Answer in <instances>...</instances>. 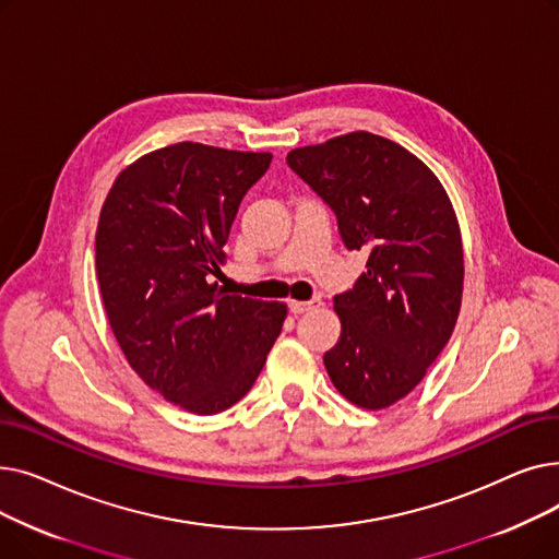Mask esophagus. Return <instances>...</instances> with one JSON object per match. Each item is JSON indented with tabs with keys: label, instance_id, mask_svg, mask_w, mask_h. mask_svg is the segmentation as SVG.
Returning a JSON list of instances; mask_svg holds the SVG:
<instances>
[{
	"label": "esophagus",
	"instance_id": "1",
	"mask_svg": "<svg viewBox=\"0 0 559 559\" xmlns=\"http://www.w3.org/2000/svg\"><path fill=\"white\" fill-rule=\"evenodd\" d=\"M319 306V301L317 299H312V301H289L287 304V308H289V312L292 314H304V312H310V310H314Z\"/></svg>",
	"mask_w": 559,
	"mask_h": 559
}]
</instances>
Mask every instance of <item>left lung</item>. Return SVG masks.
Instances as JSON below:
<instances>
[{
  "instance_id": "obj_1",
  "label": "left lung",
  "mask_w": 559,
  "mask_h": 559,
  "mask_svg": "<svg viewBox=\"0 0 559 559\" xmlns=\"http://www.w3.org/2000/svg\"><path fill=\"white\" fill-rule=\"evenodd\" d=\"M324 199L367 272L342 292L337 344L324 354L337 392L383 409L413 392L455 329L464 258L457 217L437 176L401 144L356 131L287 154Z\"/></svg>"
}]
</instances>
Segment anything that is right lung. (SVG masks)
I'll return each instance as SVG.
<instances>
[{"instance_id": "add662e5", "label": "right lung", "mask_w": 559, "mask_h": 559, "mask_svg": "<svg viewBox=\"0 0 559 559\" xmlns=\"http://www.w3.org/2000/svg\"><path fill=\"white\" fill-rule=\"evenodd\" d=\"M272 154L163 146L117 176L95 264L112 335L133 371L192 415H217L255 383L285 304L224 295L230 224Z\"/></svg>"}]
</instances>
